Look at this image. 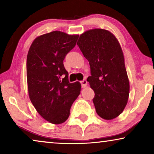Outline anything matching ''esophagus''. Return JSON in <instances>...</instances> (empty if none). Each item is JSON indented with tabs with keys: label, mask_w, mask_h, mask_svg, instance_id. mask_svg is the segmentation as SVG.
<instances>
[{
	"label": "esophagus",
	"mask_w": 154,
	"mask_h": 154,
	"mask_svg": "<svg viewBox=\"0 0 154 154\" xmlns=\"http://www.w3.org/2000/svg\"><path fill=\"white\" fill-rule=\"evenodd\" d=\"M81 85H82V88H85L86 86H87V84H88V81H86L85 79H84L83 81H82L81 82Z\"/></svg>",
	"instance_id": "esophagus-1"
}]
</instances>
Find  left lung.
<instances>
[{
    "label": "left lung",
    "mask_w": 154,
    "mask_h": 154,
    "mask_svg": "<svg viewBox=\"0 0 154 154\" xmlns=\"http://www.w3.org/2000/svg\"><path fill=\"white\" fill-rule=\"evenodd\" d=\"M77 45L90 66L91 76L87 81L95 94L92 101L97 113L105 120L115 119L123 111L130 93L119 41L108 30L94 29L82 33Z\"/></svg>",
    "instance_id": "1"
}]
</instances>
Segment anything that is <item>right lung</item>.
I'll list each match as a JSON object with an SVG mask.
<instances>
[{
  "instance_id": "obj_1",
  "label": "right lung",
  "mask_w": 154,
  "mask_h": 154,
  "mask_svg": "<svg viewBox=\"0 0 154 154\" xmlns=\"http://www.w3.org/2000/svg\"><path fill=\"white\" fill-rule=\"evenodd\" d=\"M78 38L60 31L45 33L35 38L27 54L29 98L38 113L52 124L68 119L71 105L81 93V83H69L63 64Z\"/></svg>"
}]
</instances>
